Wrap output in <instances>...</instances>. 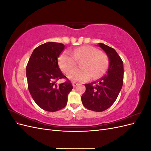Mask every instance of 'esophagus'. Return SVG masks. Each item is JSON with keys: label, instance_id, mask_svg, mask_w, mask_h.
Masks as SVG:
<instances>
[{"label": "esophagus", "instance_id": "esophagus-1", "mask_svg": "<svg viewBox=\"0 0 151 151\" xmlns=\"http://www.w3.org/2000/svg\"><path fill=\"white\" fill-rule=\"evenodd\" d=\"M72 86H73V87H76V86L77 84H78V83H77L76 82H72Z\"/></svg>", "mask_w": 151, "mask_h": 151}]
</instances>
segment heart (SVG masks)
<instances>
[{
    "label": "heart",
    "instance_id": "heart-1",
    "mask_svg": "<svg viewBox=\"0 0 151 151\" xmlns=\"http://www.w3.org/2000/svg\"><path fill=\"white\" fill-rule=\"evenodd\" d=\"M81 62V68H76L68 74V78L75 81H86L93 77L99 78L106 72L108 60L98 49L90 45H84L72 50L71 53L65 51L59 58V65L65 73L69 72L77 61Z\"/></svg>",
    "mask_w": 151,
    "mask_h": 151
}]
</instances>
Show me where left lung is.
<instances>
[{
	"mask_svg": "<svg viewBox=\"0 0 151 151\" xmlns=\"http://www.w3.org/2000/svg\"><path fill=\"white\" fill-rule=\"evenodd\" d=\"M99 46L109 58L106 74L92 83L85 84L86 91L81 100L84 106L89 110L101 112L115 103L123 83V64L122 58L113 48L103 43Z\"/></svg>",
	"mask_w": 151,
	"mask_h": 151,
	"instance_id": "left-lung-1",
	"label": "left lung"
}]
</instances>
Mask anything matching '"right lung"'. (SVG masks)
I'll list each match as a JSON object with an SVG mask.
<instances>
[{
    "mask_svg": "<svg viewBox=\"0 0 151 151\" xmlns=\"http://www.w3.org/2000/svg\"><path fill=\"white\" fill-rule=\"evenodd\" d=\"M64 48L63 44L55 42L41 45L34 50L26 66L29 93L36 104L45 111L54 112L64 108L73 89L58 65V58ZM61 78H66V82L57 85Z\"/></svg>",
    "mask_w": 151,
    "mask_h": 151,
    "instance_id": "right-lung-1",
    "label": "right lung"
}]
</instances>
